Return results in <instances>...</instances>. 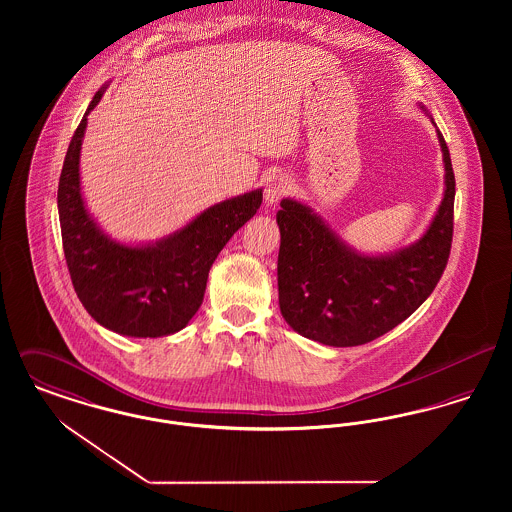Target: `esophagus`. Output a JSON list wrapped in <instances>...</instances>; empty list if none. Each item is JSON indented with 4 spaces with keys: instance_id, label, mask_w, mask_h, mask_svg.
I'll use <instances>...</instances> for the list:
<instances>
[{
    "instance_id": "obj_1",
    "label": "esophagus",
    "mask_w": 512,
    "mask_h": 512,
    "mask_svg": "<svg viewBox=\"0 0 512 512\" xmlns=\"http://www.w3.org/2000/svg\"><path fill=\"white\" fill-rule=\"evenodd\" d=\"M290 190H292V182L288 176L284 174L272 176L265 186V203L276 205L284 195L290 194Z\"/></svg>"
}]
</instances>
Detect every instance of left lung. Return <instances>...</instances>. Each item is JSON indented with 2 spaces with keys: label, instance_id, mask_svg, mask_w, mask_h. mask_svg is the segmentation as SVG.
<instances>
[{
  "label": "left lung",
  "instance_id": "1",
  "mask_svg": "<svg viewBox=\"0 0 512 512\" xmlns=\"http://www.w3.org/2000/svg\"><path fill=\"white\" fill-rule=\"evenodd\" d=\"M436 126L432 115L418 105ZM443 155V197L424 234L388 253H363L347 244L317 211L293 197L280 201L278 305L293 332L330 345L353 347L384 336L411 317L434 292L453 240L455 174Z\"/></svg>",
  "mask_w": 512,
  "mask_h": 512
}]
</instances>
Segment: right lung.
I'll list each match as a JSON object with an SVG mask.
<instances>
[{"instance_id":"obj_1","label":"right lung","mask_w":512,"mask_h":512,"mask_svg":"<svg viewBox=\"0 0 512 512\" xmlns=\"http://www.w3.org/2000/svg\"><path fill=\"white\" fill-rule=\"evenodd\" d=\"M90 101L67 149L57 207L67 267L84 309L103 328L128 338H161L188 326L201 307L207 276L220 249L251 219L263 190L215 203L182 228L155 242L126 244L111 238L88 211L80 188V151Z\"/></svg>"}]
</instances>
